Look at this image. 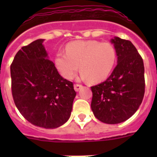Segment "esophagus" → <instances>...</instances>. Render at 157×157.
<instances>
[{"instance_id":"obj_1","label":"esophagus","mask_w":157,"mask_h":157,"mask_svg":"<svg viewBox=\"0 0 157 157\" xmlns=\"http://www.w3.org/2000/svg\"><path fill=\"white\" fill-rule=\"evenodd\" d=\"M82 87V86L80 85V84H75L74 85V88H75V91H78Z\"/></svg>"}]
</instances>
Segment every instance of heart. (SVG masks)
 <instances>
[{"instance_id": "heart-1", "label": "heart", "mask_w": 157, "mask_h": 157, "mask_svg": "<svg viewBox=\"0 0 157 157\" xmlns=\"http://www.w3.org/2000/svg\"><path fill=\"white\" fill-rule=\"evenodd\" d=\"M116 59V48L111 43L96 40L75 41L66 45V52H57L55 65L66 79L74 78L80 65L83 79L100 82L109 77Z\"/></svg>"}]
</instances>
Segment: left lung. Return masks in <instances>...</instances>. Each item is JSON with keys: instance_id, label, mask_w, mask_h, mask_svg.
Segmentation results:
<instances>
[{"instance_id": "1", "label": "left lung", "mask_w": 157, "mask_h": 157, "mask_svg": "<svg viewBox=\"0 0 157 157\" xmlns=\"http://www.w3.org/2000/svg\"><path fill=\"white\" fill-rule=\"evenodd\" d=\"M117 53V65L105 82L91 86V109L102 123L117 124L138 110L145 94L143 59L131 41L111 40Z\"/></svg>"}]
</instances>
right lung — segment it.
<instances>
[{
    "label": "right lung",
    "mask_w": 157,
    "mask_h": 157,
    "mask_svg": "<svg viewBox=\"0 0 157 157\" xmlns=\"http://www.w3.org/2000/svg\"><path fill=\"white\" fill-rule=\"evenodd\" d=\"M37 39L22 47L10 67L14 102L22 116L37 127L53 129L70 118L76 96L73 82L59 74Z\"/></svg>",
    "instance_id": "1"
}]
</instances>
